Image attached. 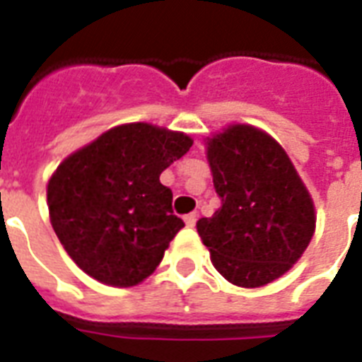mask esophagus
Wrapping results in <instances>:
<instances>
[{
  "instance_id": "34e87169",
  "label": "esophagus",
  "mask_w": 362,
  "mask_h": 362,
  "mask_svg": "<svg viewBox=\"0 0 362 362\" xmlns=\"http://www.w3.org/2000/svg\"><path fill=\"white\" fill-rule=\"evenodd\" d=\"M196 218H198V215L196 213H189V215L185 216V224L189 228H192L196 224Z\"/></svg>"
}]
</instances>
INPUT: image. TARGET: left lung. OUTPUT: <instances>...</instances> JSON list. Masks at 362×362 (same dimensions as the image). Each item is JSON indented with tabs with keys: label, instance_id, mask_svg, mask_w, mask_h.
Instances as JSON below:
<instances>
[{
	"label": "left lung",
	"instance_id": "obj_1",
	"mask_svg": "<svg viewBox=\"0 0 362 362\" xmlns=\"http://www.w3.org/2000/svg\"><path fill=\"white\" fill-rule=\"evenodd\" d=\"M221 207L196 222L218 273L259 288L299 262L316 230V209L284 147L258 127L235 123L205 141Z\"/></svg>",
	"mask_w": 362,
	"mask_h": 362
}]
</instances>
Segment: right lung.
Instances as JSON below:
<instances>
[{"mask_svg": "<svg viewBox=\"0 0 362 362\" xmlns=\"http://www.w3.org/2000/svg\"><path fill=\"white\" fill-rule=\"evenodd\" d=\"M192 146L151 123L117 125L71 153L52 173L46 199L57 239L103 284H140L185 226L160 173Z\"/></svg>", "mask_w": 362, "mask_h": 362, "instance_id": "add662e5", "label": "right lung"}]
</instances>
